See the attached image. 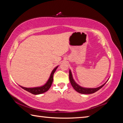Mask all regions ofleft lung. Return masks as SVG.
Instances as JSON below:
<instances>
[{
	"label": "left lung",
	"instance_id": "left-lung-1",
	"mask_svg": "<svg viewBox=\"0 0 123 123\" xmlns=\"http://www.w3.org/2000/svg\"><path fill=\"white\" fill-rule=\"evenodd\" d=\"M69 80L70 82V84H71L72 86L73 87L74 89L75 90L76 92H78L81 93V94H92V93H95V92L98 91L104 85H105L106 82L105 84H103V85H101V86H100L99 87H97V88H85V87H82L81 86H79V85H78L75 81L74 80L73 78V76H72V74L71 72V70H69Z\"/></svg>",
	"mask_w": 123,
	"mask_h": 123
}]
</instances>
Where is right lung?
Returning <instances> with one entry per match:
<instances>
[{
	"label": "right lung",
	"instance_id": "right-lung-1",
	"mask_svg": "<svg viewBox=\"0 0 123 123\" xmlns=\"http://www.w3.org/2000/svg\"><path fill=\"white\" fill-rule=\"evenodd\" d=\"M58 66H57L56 67H55L54 69L53 70L51 73L50 74V76L48 80V81L47 82L46 84L45 85H43L41 87H33V88H26V87H24L20 86L22 87L23 89H24V90H25L26 91L29 92L31 93H32L33 94L35 95H37V94H42V93H43L49 90V89L50 88V87L52 85V83H53V75L54 73L55 72Z\"/></svg>",
	"mask_w": 123,
	"mask_h": 123
}]
</instances>
